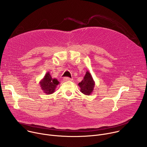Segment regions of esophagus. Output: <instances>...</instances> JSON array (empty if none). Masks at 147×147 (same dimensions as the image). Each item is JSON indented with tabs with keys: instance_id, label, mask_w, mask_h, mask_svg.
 Wrapping results in <instances>:
<instances>
[{
	"instance_id": "obj_1",
	"label": "esophagus",
	"mask_w": 147,
	"mask_h": 147,
	"mask_svg": "<svg viewBox=\"0 0 147 147\" xmlns=\"http://www.w3.org/2000/svg\"><path fill=\"white\" fill-rule=\"evenodd\" d=\"M73 79L72 78H70L69 77H64L63 78V80L65 81H71Z\"/></svg>"
}]
</instances>
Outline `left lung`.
I'll list each match as a JSON object with an SVG mask.
<instances>
[{
    "label": "left lung",
    "mask_w": 147,
    "mask_h": 147,
    "mask_svg": "<svg viewBox=\"0 0 147 147\" xmlns=\"http://www.w3.org/2000/svg\"><path fill=\"white\" fill-rule=\"evenodd\" d=\"M78 86L80 88V91L86 95H90L94 91L95 87V81L91 73L87 71L83 80L78 83Z\"/></svg>",
    "instance_id": "obj_1"
}]
</instances>
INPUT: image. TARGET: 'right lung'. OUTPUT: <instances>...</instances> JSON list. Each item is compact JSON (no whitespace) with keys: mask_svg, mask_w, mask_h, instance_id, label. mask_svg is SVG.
<instances>
[{"mask_svg":"<svg viewBox=\"0 0 147 147\" xmlns=\"http://www.w3.org/2000/svg\"><path fill=\"white\" fill-rule=\"evenodd\" d=\"M59 84V82L55 78H53L49 71L45 74L44 77L39 82L42 90L47 95L53 94Z\"/></svg>","mask_w":147,"mask_h":147,"instance_id":"add662e5","label":"right lung"}]
</instances>
